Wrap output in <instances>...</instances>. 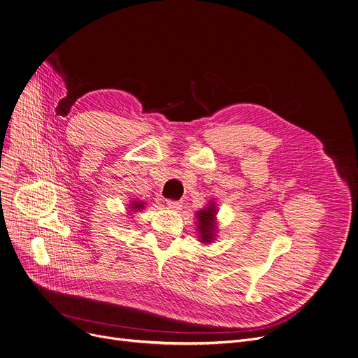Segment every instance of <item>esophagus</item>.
<instances>
[{"label":"esophagus","mask_w":358,"mask_h":358,"mask_svg":"<svg viewBox=\"0 0 358 358\" xmlns=\"http://www.w3.org/2000/svg\"><path fill=\"white\" fill-rule=\"evenodd\" d=\"M166 203H167V207L171 208V210H181V208H182V202H181V201L169 199Z\"/></svg>","instance_id":"34e87169"}]
</instances>
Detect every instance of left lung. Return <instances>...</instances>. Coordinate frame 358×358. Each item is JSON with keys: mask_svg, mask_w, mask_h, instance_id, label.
Returning <instances> with one entry per match:
<instances>
[{"mask_svg": "<svg viewBox=\"0 0 358 358\" xmlns=\"http://www.w3.org/2000/svg\"><path fill=\"white\" fill-rule=\"evenodd\" d=\"M217 214H218V206L214 199L213 201L210 199L207 207H203L202 210L195 213L198 241L203 245L213 243L217 238V234H218Z\"/></svg>", "mask_w": 358, "mask_h": 358, "instance_id": "left-lung-1", "label": "left lung"}]
</instances>
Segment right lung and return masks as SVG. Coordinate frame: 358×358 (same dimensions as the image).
<instances>
[{
	"mask_svg": "<svg viewBox=\"0 0 358 358\" xmlns=\"http://www.w3.org/2000/svg\"><path fill=\"white\" fill-rule=\"evenodd\" d=\"M144 207H145V202L144 201H140V199H131V201H129V203H127V215H131V214H136V213H140V211H143L144 210Z\"/></svg>",
	"mask_w": 358,
	"mask_h": 358,
	"instance_id": "add662e5",
	"label": "right lung"
}]
</instances>
